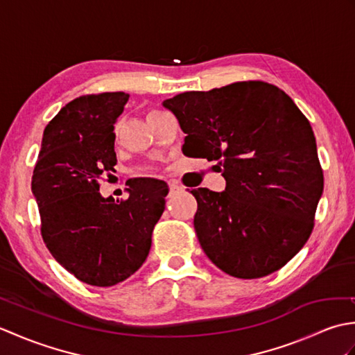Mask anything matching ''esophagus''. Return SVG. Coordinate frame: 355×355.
Segmentation results:
<instances>
[{"instance_id":"34e87169","label":"esophagus","mask_w":355,"mask_h":355,"mask_svg":"<svg viewBox=\"0 0 355 355\" xmlns=\"http://www.w3.org/2000/svg\"><path fill=\"white\" fill-rule=\"evenodd\" d=\"M182 191L183 189L177 183H169V195H177V193H180Z\"/></svg>"}]
</instances>
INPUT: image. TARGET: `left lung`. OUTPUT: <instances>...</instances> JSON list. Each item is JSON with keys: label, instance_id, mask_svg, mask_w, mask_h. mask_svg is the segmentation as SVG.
I'll use <instances>...</instances> for the list:
<instances>
[{"label": "left lung", "instance_id": "obj_1", "mask_svg": "<svg viewBox=\"0 0 355 355\" xmlns=\"http://www.w3.org/2000/svg\"><path fill=\"white\" fill-rule=\"evenodd\" d=\"M186 134L183 154L216 162L225 189L191 193L201 248L241 279L284 267L310 238L323 192L314 132L288 94L261 80L166 99Z\"/></svg>", "mask_w": 355, "mask_h": 355}]
</instances>
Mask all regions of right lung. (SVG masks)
<instances>
[{
	"label": "right lung",
	"mask_w": 355,
	"mask_h": 355,
	"mask_svg": "<svg viewBox=\"0 0 355 355\" xmlns=\"http://www.w3.org/2000/svg\"><path fill=\"white\" fill-rule=\"evenodd\" d=\"M130 94H88L67 103L45 126L32 177L41 233L61 266L79 281L111 286L145 262L164 210L168 184L126 182L128 200L103 198V172L114 171V123Z\"/></svg>",
	"instance_id": "add662e5"
}]
</instances>
